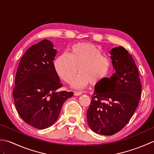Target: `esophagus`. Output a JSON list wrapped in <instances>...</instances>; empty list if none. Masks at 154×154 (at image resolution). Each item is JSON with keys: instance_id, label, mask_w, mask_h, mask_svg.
<instances>
[{"instance_id": "esophagus-1", "label": "esophagus", "mask_w": 154, "mask_h": 154, "mask_svg": "<svg viewBox=\"0 0 154 154\" xmlns=\"http://www.w3.org/2000/svg\"><path fill=\"white\" fill-rule=\"evenodd\" d=\"M81 94H82V92H81V91H74L75 96H79Z\"/></svg>"}]
</instances>
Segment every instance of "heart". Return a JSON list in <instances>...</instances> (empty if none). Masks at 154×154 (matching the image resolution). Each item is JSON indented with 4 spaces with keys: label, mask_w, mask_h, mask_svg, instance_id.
I'll return each instance as SVG.
<instances>
[{
    "label": "heart",
    "mask_w": 154,
    "mask_h": 154,
    "mask_svg": "<svg viewBox=\"0 0 154 154\" xmlns=\"http://www.w3.org/2000/svg\"><path fill=\"white\" fill-rule=\"evenodd\" d=\"M54 65L57 75L67 83L72 82L79 68L81 74L73 87L81 89L102 81L110 70V61L95 45L79 43L71 47L69 55L63 53L57 57Z\"/></svg>",
    "instance_id": "b5f03b06"
}]
</instances>
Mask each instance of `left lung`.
Listing matches in <instances>:
<instances>
[{
    "mask_svg": "<svg viewBox=\"0 0 154 154\" xmlns=\"http://www.w3.org/2000/svg\"><path fill=\"white\" fill-rule=\"evenodd\" d=\"M110 54L115 73L97 83L87 112L91 129L105 136L119 132L126 125L138 105L142 92L132 55L122 46L112 49ZM103 86L104 91L97 88Z\"/></svg>",
    "mask_w": 154,
    "mask_h": 154,
    "instance_id": "1",
    "label": "left lung"
}]
</instances>
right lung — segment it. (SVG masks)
Returning a JSON list of instances; mask_svg holds the SVG:
<instances>
[{
    "label": "right lung",
    "mask_w": 154,
    "mask_h": 154,
    "mask_svg": "<svg viewBox=\"0 0 154 154\" xmlns=\"http://www.w3.org/2000/svg\"><path fill=\"white\" fill-rule=\"evenodd\" d=\"M44 40L32 45L22 57L12 94L21 119L38 129L54 124L63 104L73 92L58 91L62 87L54 65L57 50Z\"/></svg>",
    "instance_id": "obj_1"
}]
</instances>
